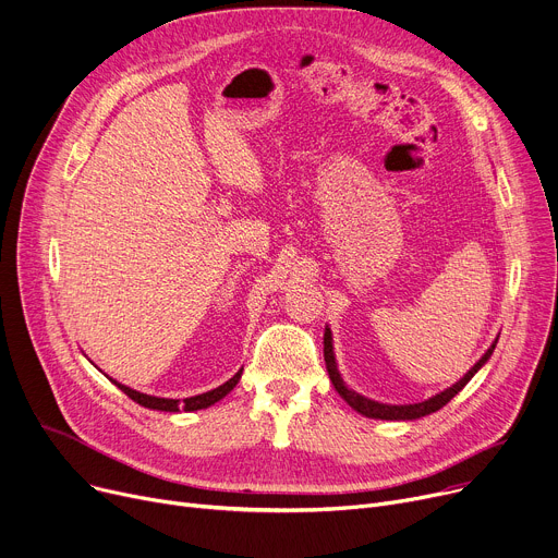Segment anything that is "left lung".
<instances>
[{
  "mask_svg": "<svg viewBox=\"0 0 558 558\" xmlns=\"http://www.w3.org/2000/svg\"><path fill=\"white\" fill-rule=\"evenodd\" d=\"M498 338L492 342V347L483 353V359L459 380L456 385H451L449 389L423 400V402H414V404H385V402H378V400H372V398H365L361 396L359 391L349 389L342 378H340V372H338V365H336V356H333V344H331V329L327 327L325 329V365H327V372H329V378L336 387V391L347 400V404L351 410H356L359 414L367 416V418H380V421H416V418H423L427 414H434L438 412L440 408H445V404L459 393L472 378L474 374L489 361L492 351L496 347Z\"/></svg>",
  "mask_w": 558,
  "mask_h": 558,
  "instance_id": "1",
  "label": "left lung"
}]
</instances>
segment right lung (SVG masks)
<instances>
[{"mask_svg": "<svg viewBox=\"0 0 558 558\" xmlns=\"http://www.w3.org/2000/svg\"><path fill=\"white\" fill-rule=\"evenodd\" d=\"M240 376H242V369H240L233 378H229L225 385H220V387H216V389H211V391H207V393H197V396L184 398L182 402H180L178 398H158V396L140 393V391H135V389H131V387H126V385H122V383H118V380H113V378H111V383L118 385V389H122L131 400H135L137 404H142V408L158 410V412H180V410H184V412H197V410L211 408L214 402H218L220 398H225V396L238 385Z\"/></svg>", "mask_w": 558, "mask_h": 558, "instance_id": "obj_1", "label": "right lung"}]
</instances>
